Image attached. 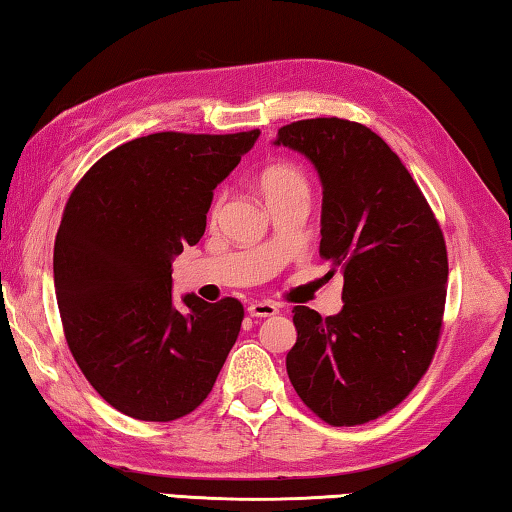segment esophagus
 Listing matches in <instances>:
<instances>
[{
	"instance_id": "34e87169",
	"label": "esophagus",
	"mask_w": 512,
	"mask_h": 512,
	"mask_svg": "<svg viewBox=\"0 0 512 512\" xmlns=\"http://www.w3.org/2000/svg\"><path fill=\"white\" fill-rule=\"evenodd\" d=\"M280 307L275 305L271 300H255L248 305V314L253 318H268V316H275Z\"/></svg>"
}]
</instances>
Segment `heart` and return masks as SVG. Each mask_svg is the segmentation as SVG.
Returning <instances> with one entry per match:
<instances>
[{
  "instance_id": "b5f03b06",
  "label": "heart",
  "mask_w": 512,
  "mask_h": 512,
  "mask_svg": "<svg viewBox=\"0 0 512 512\" xmlns=\"http://www.w3.org/2000/svg\"><path fill=\"white\" fill-rule=\"evenodd\" d=\"M259 189L268 201H275V198H284V196H293V194H309V183L307 176L302 173L296 164L291 162H275L268 164V167L262 171L259 176ZM223 205V196L216 198L210 207V219H216L221 212Z\"/></svg>"
}]
</instances>
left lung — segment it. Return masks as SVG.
Returning a JSON list of instances; mask_svg holds the SVG:
<instances>
[{"label":"left lung","mask_w":512,"mask_h":512,"mask_svg":"<svg viewBox=\"0 0 512 512\" xmlns=\"http://www.w3.org/2000/svg\"><path fill=\"white\" fill-rule=\"evenodd\" d=\"M277 146L323 183L320 257L343 273V309L293 307V388L320 420L354 427L395 409L427 372L443 329L447 248L427 198L377 133L339 117L302 119Z\"/></svg>","instance_id":"obj_1"}]
</instances>
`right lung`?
Wrapping results in <instances>:
<instances>
[{
    "instance_id": "1",
    "label": "right lung",
    "mask_w": 512,
    "mask_h": 512,
    "mask_svg": "<svg viewBox=\"0 0 512 512\" xmlns=\"http://www.w3.org/2000/svg\"><path fill=\"white\" fill-rule=\"evenodd\" d=\"M259 131L153 133L103 155L74 187L54 244L69 352L117 411L171 422L210 395L244 305L187 293L173 307L171 262L205 232L214 187Z\"/></svg>"
}]
</instances>
